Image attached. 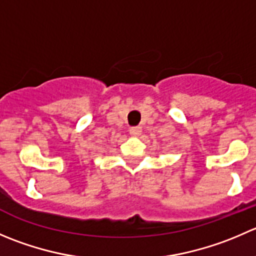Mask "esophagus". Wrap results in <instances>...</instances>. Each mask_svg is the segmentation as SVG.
I'll return each instance as SVG.
<instances>
[{
    "instance_id": "34e87169",
    "label": "esophagus",
    "mask_w": 256,
    "mask_h": 256,
    "mask_svg": "<svg viewBox=\"0 0 256 256\" xmlns=\"http://www.w3.org/2000/svg\"><path fill=\"white\" fill-rule=\"evenodd\" d=\"M130 134L132 136L140 135V134H141V128H140V126H135V128H130Z\"/></svg>"
}]
</instances>
